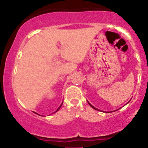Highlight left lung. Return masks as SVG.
Returning a JSON list of instances; mask_svg holds the SVG:
<instances>
[{
  "mask_svg": "<svg viewBox=\"0 0 148 148\" xmlns=\"http://www.w3.org/2000/svg\"><path fill=\"white\" fill-rule=\"evenodd\" d=\"M88 103H89V105H90V106L91 107H92V108H94V109H95V110H97V111H100V110H99V109H97V108H95V107H94V106H92V105H91L90 104V103L89 102H88ZM107 113H108V112H107ZM108 113H109V112H108Z\"/></svg>",
  "mask_w": 148,
  "mask_h": 148,
  "instance_id": "1",
  "label": "left lung"
}]
</instances>
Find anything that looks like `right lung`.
I'll return each instance as SVG.
<instances>
[{"instance_id": "1", "label": "right lung", "mask_w": 148, "mask_h": 148, "mask_svg": "<svg viewBox=\"0 0 148 148\" xmlns=\"http://www.w3.org/2000/svg\"><path fill=\"white\" fill-rule=\"evenodd\" d=\"M62 103H63V102H62ZM62 103H61V105H60V106H59V108H58V109H57V111H56V112H57L58 111V110H59V109H60V107H61V106H62ZM56 112H54V113H56ZM34 113H36V114H37V113H35V112H34Z\"/></svg>"}]
</instances>
